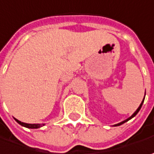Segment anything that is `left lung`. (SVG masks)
Segmentation results:
<instances>
[{
  "instance_id": "left-lung-1",
  "label": "left lung",
  "mask_w": 154,
  "mask_h": 154,
  "mask_svg": "<svg viewBox=\"0 0 154 154\" xmlns=\"http://www.w3.org/2000/svg\"><path fill=\"white\" fill-rule=\"evenodd\" d=\"M144 99H145V97H144ZM144 99H143V101L141 102V103H140V105L139 106V108H138L137 109H136V111H135V112H134V114H133V115H132V116H131L129 117V118H128L127 120H125V121H123V122H120V123L116 124V125H114V126H115V127H116V126H120V125H122V124L125 123L126 122H128V121H129V120H130V119H132L133 117L135 116H136V115H137V114H138V112L140 111V109H141V106H142V104H143V103H144Z\"/></svg>"
}]
</instances>
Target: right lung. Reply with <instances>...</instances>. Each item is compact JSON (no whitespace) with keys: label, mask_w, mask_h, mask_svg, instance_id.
<instances>
[{"label":"right lung","mask_w":154,"mask_h":154,"mask_svg":"<svg viewBox=\"0 0 154 154\" xmlns=\"http://www.w3.org/2000/svg\"><path fill=\"white\" fill-rule=\"evenodd\" d=\"M14 119H15V118H14ZM15 121H16L17 122L20 124V125H21V126H23V127H26V128H41L42 126L45 125V124L25 123V122H21L20 121H19V120H17V119H15Z\"/></svg>","instance_id":"obj_1"}]
</instances>
